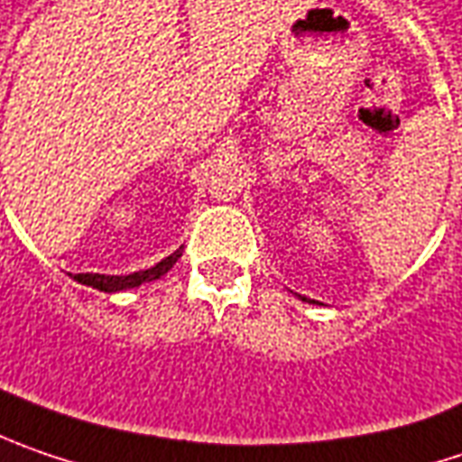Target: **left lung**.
<instances>
[{"label": "left lung", "instance_id": "obj_1", "mask_svg": "<svg viewBox=\"0 0 462 462\" xmlns=\"http://www.w3.org/2000/svg\"><path fill=\"white\" fill-rule=\"evenodd\" d=\"M302 300H305V297H302Z\"/></svg>", "mask_w": 462, "mask_h": 462}]
</instances>
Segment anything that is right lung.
I'll list each match as a JSON object with an SVG mask.
<instances>
[{
	"label": "right lung",
	"instance_id": "obj_1",
	"mask_svg": "<svg viewBox=\"0 0 462 462\" xmlns=\"http://www.w3.org/2000/svg\"><path fill=\"white\" fill-rule=\"evenodd\" d=\"M180 258V251H175L172 255H168L165 261H160L157 266H152L147 271H134L129 276H106V273H77L74 279L79 284H88V287H95L100 291H121L131 290V287H139L144 282H152V279H160L162 273H168L172 269V263Z\"/></svg>",
	"mask_w": 462,
	"mask_h": 462
}]
</instances>
